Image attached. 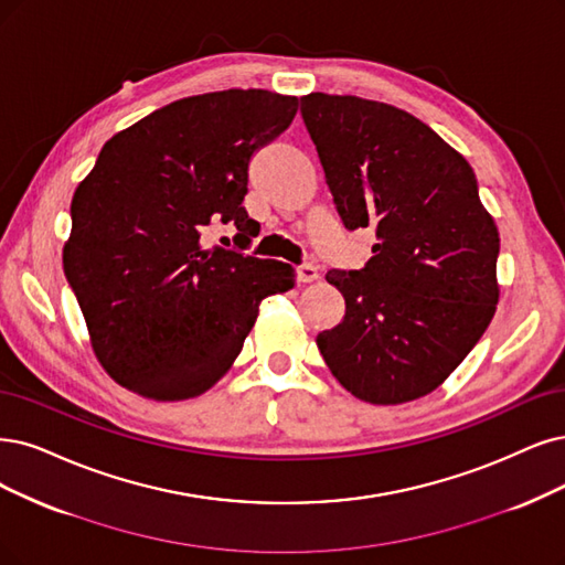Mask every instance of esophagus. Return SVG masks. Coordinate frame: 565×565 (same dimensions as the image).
<instances>
[{
    "label": "esophagus",
    "instance_id": "esophagus-1",
    "mask_svg": "<svg viewBox=\"0 0 565 565\" xmlns=\"http://www.w3.org/2000/svg\"><path fill=\"white\" fill-rule=\"evenodd\" d=\"M317 279H319V269L315 265L305 263V265L298 267V281L300 284H311V281H317Z\"/></svg>",
    "mask_w": 565,
    "mask_h": 565
}]
</instances>
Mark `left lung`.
Listing matches in <instances>:
<instances>
[{
	"label": "left lung",
	"mask_w": 565,
	"mask_h": 565,
	"mask_svg": "<svg viewBox=\"0 0 565 565\" xmlns=\"http://www.w3.org/2000/svg\"><path fill=\"white\" fill-rule=\"evenodd\" d=\"M300 104L344 227L377 235L365 267L326 275L344 319L319 332L321 356L365 403L422 398L495 315L498 227L468 160L419 118L353 95Z\"/></svg>",
	"instance_id": "obj_1"
}]
</instances>
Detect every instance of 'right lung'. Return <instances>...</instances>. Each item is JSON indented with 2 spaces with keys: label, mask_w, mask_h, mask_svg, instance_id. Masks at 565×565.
<instances>
[{
  "label": "right lung",
  "mask_w": 565,
  "mask_h": 565,
  "mask_svg": "<svg viewBox=\"0 0 565 565\" xmlns=\"http://www.w3.org/2000/svg\"><path fill=\"white\" fill-rule=\"evenodd\" d=\"M298 97L221 90L177 99L102 146L72 200L65 277L111 377L151 401L212 388L239 356L263 298L296 269L223 246L209 223H233L246 248L258 225L242 206L248 162L277 139Z\"/></svg>",
  "instance_id": "add662e5"
}]
</instances>
